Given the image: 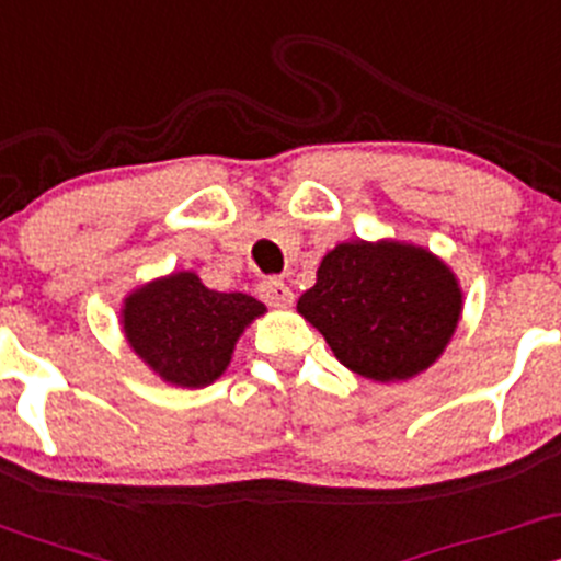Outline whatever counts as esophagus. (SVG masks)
<instances>
[{
  "label": "esophagus",
  "mask_w": 561,
  "mask_h": 561,
  "mask_svg": "<svg viewBox=\"0 0 561 561\" xmlns=\"http://www.w3.org/2000/svg\"><path fill=\"white\" fill-rule=\"evenodd\" d=\"M259 297H262L270 307H280V310H283V307H291V302H294L291 288H288L286 283L278 280V278L264 280L262 286H259Z\"/></svg>",
  "instance_id": "esophagus-1"
}]
</instances>
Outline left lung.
Segmentation results:
<instances>
[{"instance_id": "8db88e82", "label": "left lung", "mask_w": 561, "mask_h": 561, "mask_svg": "<svg viewBox=\"0 0 561 561\" xmlns=\"http://www.w3.org/2000/svg\"><path fill=\"white\" fill-rule=\"evenodd\" d=\"M297 310L342 366L375 382H403L447 351L462 316V288L425 245L358 238L327 251Z\"/></svg>"}]
</instances>
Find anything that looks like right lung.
Returning <instances> with one entry per match:
<instances>
[{
  "label": "right lung",
  "mask_w": 561,
  "mask_h": 561,
  "mask_svg": "<svg viewBox=\"0 0 561 561\" xmlns=\"http://www.w3.org/2000/svg\"><path fill=\"white\" fill-rule=\"evenodd\" d=\"M264 312L251 294L214 291L179 270L136 286L119 307V327L154 377L195 390L225 375L243 331Z\"/></svg>",
  "instance_id": "add662e5"
}]
</instances>
